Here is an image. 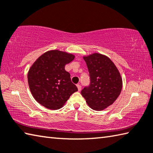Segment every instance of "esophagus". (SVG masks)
Returning <instances> with one entry per match:
<instances>
[{"mask_svg": "<svg viewBox=\"0 0 153 153\" xmlns=\"http://www.w3.org/2000/svg\"><path fill=\"white\" fill-rule=\"evenodd\" d=\"M77 89H78V91H80V90H81V89H82V86L80 85L79 84H77Z\"/></svg>", "mask_w": 153, "mask_h": 153, "instance_id": "1", "label": "esophagus"}]
</instances>
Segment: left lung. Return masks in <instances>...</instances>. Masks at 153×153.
<instances>
[{
  "instance_id": "obj_1",
  "label": "left lung",
  "mask_w": 153,
  "mask_h": 153,
  "mask_svg": "<svg viewBox=\"0 0 153 153\" xmlns=\"http://www.w3.org/2000/svg\"><path fill=\"white\" fill-rule=\"evenodd\" d=\"M90 76V85L81 91L89 106L96 111L112 105L120 96L123 79L114 63L106 55L94 53L83 56Z\"/></svg>"
}]
</instances>
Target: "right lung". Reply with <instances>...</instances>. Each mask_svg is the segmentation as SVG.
Masks as SVG:
<instances>
[{"label":"right lung","mask_w":153,"mask_h":153,"mask_svg":"<svg viewBox=\"0 0 153 153\" xmlns=\"http://www.w3.org/2000/svg\"><path fill=\"white\" fill-rule=\"evenodd\" d=\"M70 53L49 50L39 57L27 74L32 96L39 104L50 110L65 105L72 94L77 91L65 66L74 59Z\"/></svg>","instance_id":"1"}]
</instances>
